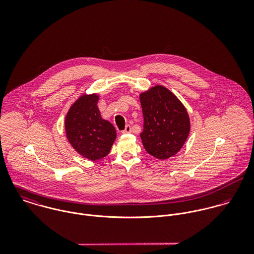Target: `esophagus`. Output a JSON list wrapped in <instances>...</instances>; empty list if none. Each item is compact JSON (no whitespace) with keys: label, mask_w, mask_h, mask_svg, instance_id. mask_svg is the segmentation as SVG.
I'll return each mask as SVG.
<instances>
[{"label":"esophagus","mask_w":254,"mask_h":254,"mask_svg":"<svg viewBox=\"0 0 254 254\" xmlns=\"http://www.w3.org/2000/svg\"><path fill=\"white\" fill-rule=\"evenodd\" d=\"M123 134H128V133H131V126L130 125H126L125 129L122 131Z\"/></svg>","instance_id":"34e87169"}]
</instances>
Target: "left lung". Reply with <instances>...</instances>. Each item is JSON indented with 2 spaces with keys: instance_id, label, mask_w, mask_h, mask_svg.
<instances>
[{
  "instance_id": "obj_1",
  "label": "left lung",
  "mask_w": 254,
  "mask_h": 254,
  "mask_svg": "<svg viewBox=\"0 0 254 254\" xmlns=\"http://www.w3.org/2000/svg\"><path fill=\"white\" fill-rule=\"evenodd\" d=\"M144 115L141 139L145 150L160 160L175 155L190 130L188 111L167 88L156 85L140 94Z\"/></svg>"
}]
</instances>
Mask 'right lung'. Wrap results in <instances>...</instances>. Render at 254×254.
Returning <instances> with one entry per match:
<instances>
[{
    "label": "right lung",
    "instance_id": "1",
    "mask_svg": "<svg viewBox=\"0 0 254 254\" xmlns=\"http://www.w3.org/2000/svg\"><path fill=\"white\" fill-rule=\"evenodd\" d=\"M99 95H82L70 107L64 121L66 138L83 157L96 161L109 154L116 130L98 108Z\"/></svg>",
    "mask_w": 254,
    "mask_h": 254
}]
</instances>
